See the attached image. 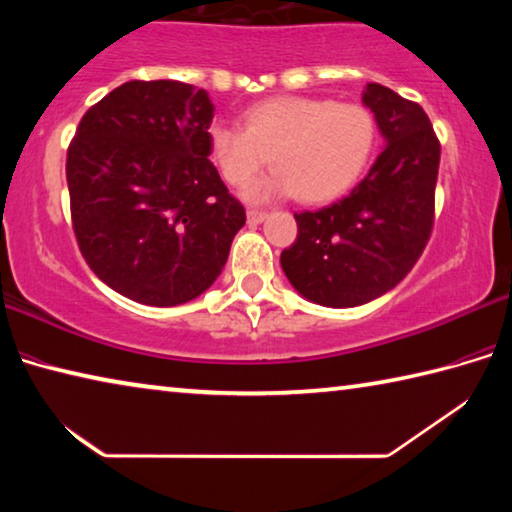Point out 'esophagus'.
Here are the masks:
<instances>
[{
    "label": "esophagus",
    "instance_id": "34e87169",
    "mask_svg": "<svg viewBox=\"0 0 512 512\" xmlns=\"http://www.w3.org/2000/svg\"><path fill=\"white\" fill-rule=\"evenodd\" d=\"M246 216H248V223L257 225V223H262V221L266 219V212H259V210H248V212H246Z\"/></svg>",
    "mask_w": 512,
    "mask_h": 512
}]
</instances>
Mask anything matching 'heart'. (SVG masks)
<instances>
[{
	"label": "heart",
	"instance_id": "heart-1",
	"mask_svg": "<svg viewBox=\"0 0 512 512\" xmlns=\"http://www.w3.org/2000/svg\"><path fill=\"white\" fill-rule=\"evenodd\" d=\"M241 124L214 121L205 149L232 187L246 185L266 160L273 164L246 187L250 203L293 194L309 205L334 201L363 176L377 146L375 115L361 103L271 97L246 108Z\"/></svg>",
	"mask_w": 512,
	"mask_h": 512
}]
</instances>
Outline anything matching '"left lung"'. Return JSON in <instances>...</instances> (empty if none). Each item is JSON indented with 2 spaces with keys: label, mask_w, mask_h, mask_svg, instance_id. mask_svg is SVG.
<instances>
[{
  "label": "left lung",
  "mask_w": 512,
  "mask_h": 512,
  "mask_svg": "<svg viewBox=\"0 0 512 512\" xmlns=\"http://www.w3.org/2000/svg\"><path fill=\"white\" fill-rule=\"evenodd\" d=\"M384 151L368 176L318 212H300L298 239L282 250V271L302 298L323 307H359L400 284L427 246L440 144L418 103L368 83Z\"/></svg>",
  "instance_id": "obj_1"
}]
</instances>
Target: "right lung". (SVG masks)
I'll use <instances>...</instances> for the list:
<instances>
[{
    "mask_svg": "<svg viewBox=\"0 0 512 512\" xmlns=\"http://www.w3.org/2000/svg\"><path fill=\"white\" fill-rule=\"evenodd\" d=\"M210 94L128 81L85 112L67 151L74 235L121 296L176 307L212 287L246 212L207 160Z\"/></svg>",
    "mask_w": 512,
    "mask_h": 512,
    "instance_id": "obj_1",
    "label": "right lung"
}]
</instances>
